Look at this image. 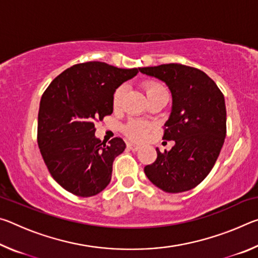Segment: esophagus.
Listing matches in <instances>:
<instances>
[{"label":"esophagus","mask_w":258,"mask_h":258,"mask_svg":"<svg viewBox=\"0 0 258 258\" xmlns=\"http://www.w3.org/2000/svg\"><path fill=\"white\" fill-rule=\"evenodd\" d=\"M127 148L130 150H132V151H138L139 149H140V146H138V145H135V143H127Z\"/></svg>","instance_id":"34e87169"}]
</instances>
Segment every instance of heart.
<instances>
[{
  "label": "heart",
  "instance_id": "b5f03b06",
  "mask_svg": "<svg viewBox=\"0 0 258 258\" xmlns=\"http://www.w3.org/2000/svg\"><path fill=\"white\" fill-rule=\"evenodd\" d=\"M143 89H145L146 93L149 94L151 92H155V91H158V90H163L164 87L161 86L160 84L156 82H148L146 83L145 85H143ZM125 86L124 85H120L117 87L115 90V92L112 94V104L115 107H118L120 102H121V99H123L124 94H125ZM150 125L147 124V123H143L141 120H137V119H132L130 120L127 124L124 126V133L127 135L130 139L132 140H141L143 139L147 135V133L150 131Z\"/></svg>",
  "mask_w": 258,
  "mask_h": 258
}]
</instances>
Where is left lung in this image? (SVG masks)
<instances>
[{
  "mask_svg": "<svg viewBox=\"0 0 258 258\" xmlns=\"http://www.w3.org/2000/svg\"><path fill=\"white\" fill-rule=\"evenodd\" d=\"M163 81L172 93V111L164 140L175 141L169 151L147 165V177L165 192L194 189L212 171L226 135L224 95L211 77L197 68L167 63L139 68Z\"/></svg>",
  "mask_w": 258,
  "mask_h": 258,
  "instance_id": "8db88e82",
  "label": "left lung"
}]
</instances>
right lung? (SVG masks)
<instances>
[{
  "instance_id": "obj_1",
  "label": "right lung",
  "mask_w": 258,
  "mask_h": 258,
  "mask_svg": "<svg viewBox=\"0 0 258 258\" xmlns=\"http://www.w3.org/2000/svg\"><path fill=\"white\" fill-rule=\"evenodd\" d=\"M138 73L90 61L66 69L44 91L37 143L52 177L64 190L92 197L109 184L113 160L126 146L120 138L108 146L95 138L94 120L111 115L115 90Z\"/></svg>"
}]
</instances>
